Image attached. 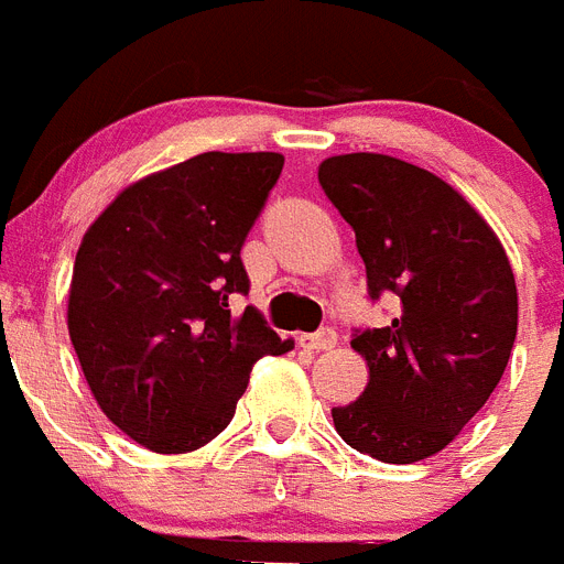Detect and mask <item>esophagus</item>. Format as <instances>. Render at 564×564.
<instances>
[{"label":"esophagus","instance_id":"34e87169","mask_svg":"<svg viewBox=\"0 0 564 564\" xmlns=\"http://www.w3.org/2000/svg\"><path fill=\"white\" fill-rule=\"evenodd\" d=\"M300 345L311 350H330L336 345V330L334 328H319L316 334L300 336Z\"/></svg>","mask_w":564,"mask_h":564}]
</instances>
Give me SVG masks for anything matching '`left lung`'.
I'll use <instances>...</instances> for the list:
<instances>
[{"label": "left lung", "mask_w": 564, "mask_h": 564, "mask_svg": "<svg viewBox=\"0 0 564 564\" xmlns=\"http://www.w3.org/2000/svg\"><path fill=\"white\" fill-rule=\"evenodd\" d=\"M354 228L368 296L397 300L384 328H356L365 393L334 408L339 436L379 462L440 454L488 402L517 339V282L497 234L454 187L384 153L319 165Z\"/></svg>", "instance_id": "left-lung-1"}]
</instances>
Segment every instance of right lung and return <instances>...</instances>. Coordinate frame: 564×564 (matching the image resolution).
<instances>
[{"label": "right lung", "mask_w": 564, "mask_h": 564, "mask_svg": "<svg viewBox=\"0 0 564 564\" xmlns=\"http://www.w3.org/2000/svg\"><path fill=\"white\" fill-rule=\"evenodd\" d=\"M279 153L208 151L124 187L79 245L67 330L96 402L156 454L208 445L250 368L293 348L259 311L242 245L276 185Z\"/></svg>", "instance_id": "add662e5"}]
</instances>
